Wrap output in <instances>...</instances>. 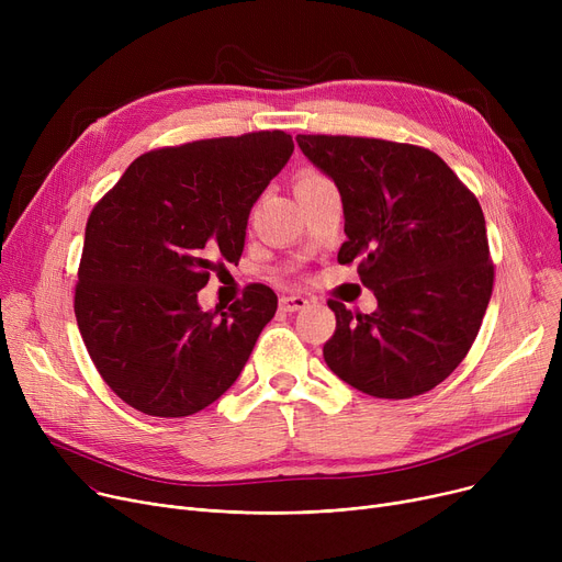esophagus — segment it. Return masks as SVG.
I'll return each mask as SVG.
<instances>
[{
	"mask_svg": "<svg viewBox=\"0 0 562 562\" xmlns=\"http://www.w3.org/2000/svg\"><path fill=\"white\" fill-rule=\"evenodd\" d=\"M310 305V301L305 296H301V293H291V296H280V307L284 312H299V310H305Z\"/></svg>",
	"mask_w": 562,
	"mask_h": 562,
	"instance_id": "esophagus-1",
	"label": "esophagus"
}]
</instances>
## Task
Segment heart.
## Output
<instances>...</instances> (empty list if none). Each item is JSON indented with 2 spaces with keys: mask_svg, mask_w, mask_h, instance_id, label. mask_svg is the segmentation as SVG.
Wrapping results in <instances>:
<instances>
[{
  "mask_svg": "<svg viewBox=\"0 0 562 562\" xmlns=\"http://www.w3.org/2000/svg\"><path fill=\"white\" fill-rule=\"evenodd\" d=\"M318 180H326V175H321V172H316V170H303V172L299 175V180H296V187H299V184H310V182H318Z\"/></svg>",
  "mask_w": 562,
  "mask_h": 562,
  "instance_id": "heart-1",
  "label": "heart"
}]
</instances>
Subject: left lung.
<instances>
[{
  "label": "left lung",
  "mask_w": 562,
  "mask_h": 562,
  "mask_svg": "<svg viewBox=\"0 0 562 562\" xmlns=\"http://www.w3.org/2000/svg\"><path fill=\"white\" fill-rule=\"evenodd\" d=\"M344 204L339 263H358L371 314L328 301L337 316L323 358L350 387L412 398L447 380L474 344L492 296L485 216L435 153L367 136L299 134Z\"/></svg>",
  "instance_id": "left-lung-1"
}]
</instances>
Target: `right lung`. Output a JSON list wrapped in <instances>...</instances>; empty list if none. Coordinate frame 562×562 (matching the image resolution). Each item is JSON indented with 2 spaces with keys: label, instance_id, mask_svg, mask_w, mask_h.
Wrapping results in <instances>:
<instances>
[{
  "label": "right lung",
  "instance_id": "add662e5",
  "mask_svg": "<svg viewBox=\"0 0 562 562\" xmlns=\"http://www.w3.org/2000/svg\"><path fill=\"white\" fill-rule=\"evenodd\" d=\"M293 153L291 134L250 132L145 153L86 223L75 316L102 380L150 417H189L225 394L278 310L248 284L227 312L198 291L239 263L252 204Z\"/></svg>",
  "mask_w": 562,
  "mask_h": 562
}]
</instances>
